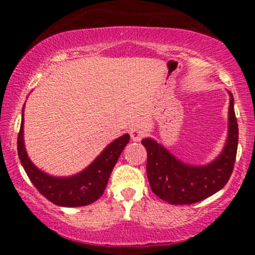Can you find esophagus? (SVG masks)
I'll use <instances>...</instances> for the list:
<instances>
[{
	"label": "esophagus",
	"instance_id": "1",
	"mask_svg": "<svg viewBox=\"0 0 255 255\" xmlns=\"http://www.w3.org/2000/svg\"><path fill=\"white\" fill-rule=\"evenodd\" d=\"M144 135L145 133L141 129H139V128H133V129H130V137L133 141H140V140L144 137Z\"/></svg>",
	"mask_w": 255,
	"mask_h": 255
}]
</instances>
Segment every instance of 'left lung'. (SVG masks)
<instances>
[{"label":"left lung","instance_id":"8db88e82","mask_svg":"<svg viewBox=\"0 0 255 255\" xmlns=\"http://www.w3.org/2000/svg\"><path fill=\"white\" fill-rule=\"evenodd\" d=\"M229 93L228 135L223 150L212 162L192 165L180 160L162 144L145 137L141 144L147 151V178L157 197L172 205L198 203L221 191L227 184L238 152L239 128L234 110V98Z\"/></svg>","mask_w":255,"mask_h":255}]
</instances>
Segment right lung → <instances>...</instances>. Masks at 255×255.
<instances>
[{
  "mask_svg": "<svg viewBox=\"0 0 255 255\" xmlns=\"http://www.w3.org/2000/svg\"><path fill=\"white\" fill-rule=\"evenodd\" d=\"M24 109L17 135V154L31 182L52 204L63 207L86 206L103 195L111 171L125 146L129 142V134H124L110 142L89 166L72 176H52L32 163L25 148Z\"/></svg>",
  "mask_w": 255,
  "mask_h": 255,
  "instance_id": "obj_1",
  "label": "right lung"
}]
</instances>
